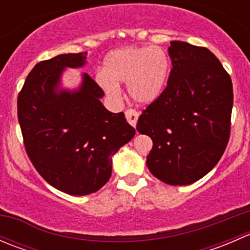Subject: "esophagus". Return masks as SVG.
I'll return each instance as SVG.
<instances>
[{
	"instance_id": "obj_1",
	"label": "esophagus",
	"mask_w": 250,
	"mask_h": 250,
	"mask_svg": "<svg viewBox=\"0 0 250 250\" xmlns=\"http://www.w3.org/2000/svg\"><path fill=\"white\" fill-rule=\"evenodd\" d=\"M125 118H127L128 123H129L132 127H135L138 122V117H139V112L133 109H128L125 112Z\"/></svg>"
}]
</instances>
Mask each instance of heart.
Here are the masks:
<instances>
[{"label": "heart", "mask_w": 250, "mask_h": 250, "mask_svg": "<svg viewBox=\"0 0 250 250\" xmlns=\"http://www.w3.org/2000/svg\"><path fill=\"white\" fill-rule=\"evenodd\" d=\"M169 72V57L162 48L129 46L110 52L95 80L111 98L118 97L120 83H127L134 102L150 104L163 93Z\"/></svg>", "instance_id": "heart-1"}]
</instances>
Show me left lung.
Listing matches in <instances>:
<instances>
[{
  "label": "left lung",
  "mask_w": 250,
  "mask_h": 250,
  "mask_svg": "<svg viewBox=\"0 0 250 250\" xmlns=\"http://www.w3.org/2000/svg\"><path fill=\"white\" fill-rule=\"evenodd\" d=\"M167 87L138 120L137 130L152 139L146 165L169 185H188L210 172L231 130L232 81L204 47L172 41Z\"/></svg>",
  "instance_id": "1"
}]
</instances>
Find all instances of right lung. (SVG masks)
<instances>
[{
	"instance_id": "right-lung-1",
	"label": "right lung",
	"mask_w": 250,
	"mask_h": 250,
	"mask_svg": "<svg viewBox=\"0 0 250 250\" xmlns=\"http://www.w3.org/2000/svg\"><path fill=\"white\" fill-rule=\"evenodd\" d=\"M85 55L69 53L40 62L18 95L30 161L49 185L74 196L102 188L112 172V156L135 134L125 113L105 109L104 92L89 75L83 74L77 90H57L65 67L83 66Z\"/></svg>"
}]
</instances>
